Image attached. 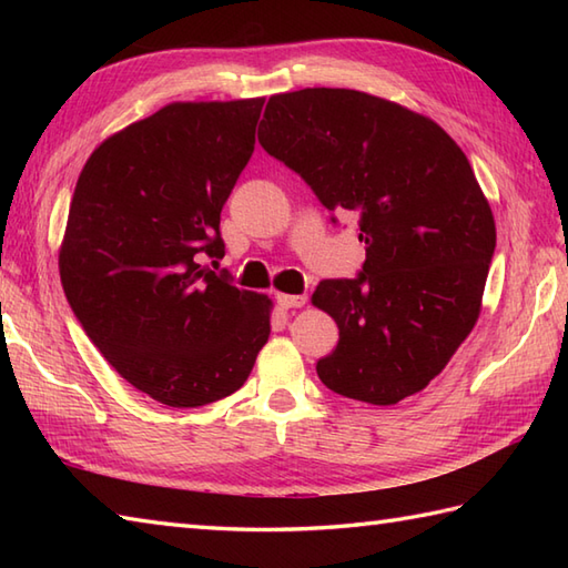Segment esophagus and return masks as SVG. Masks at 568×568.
I'll return each mask as SVG.
<instances>
[{
	"label": "esophagus",
	"mask_w": 568,
	"mask_h": 568,
	"mask_svg": "<svg viewBox=\"0 0 568 568\" xmlns=\"http://www.w3.org/2000/svg\"><path fill=\"white\" fill-rule=\"evenodd\" d=\"M275 303L283 310H293V307H303L307 303L305 295H287V293H275Z\"/></svg>",
	"instance_id": "34e87169"
}]
</instances>
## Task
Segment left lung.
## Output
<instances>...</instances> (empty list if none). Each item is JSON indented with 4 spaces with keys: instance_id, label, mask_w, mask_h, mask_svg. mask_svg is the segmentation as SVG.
Returning a JSON list of instances; mask_svg holds the SVG:
<instances>
[{
    "instance_id": "8db88e82",
    "label": "left lung",
    "mask_w": 568,
    "mask_h": 568,
    "mask_svg": "<svg viewBox=\"0 0 568 568\" xmlns=\"http://www.w3.org/2000/svg\"><path fill=\"white\" fill-rule=\"evenodd\" d=\"M258 141L324 207L356 212L366 244L364 271L312 295L339 327L320 381L368 405L427 388L478 322L496 251L466 153L429 116L344 88L273 94Z\"/></svg>"
}]
</instances>
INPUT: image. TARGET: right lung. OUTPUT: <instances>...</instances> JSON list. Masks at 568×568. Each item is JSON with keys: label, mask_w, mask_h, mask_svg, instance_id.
I'll use <instances>...</instances> for the list:
<instances>
[{"label": "right lung", "mask_w": 568, "mask_h": 568, "mask_svg": "<svg viewBox=\"0 0 568 568\" xmlns=\"http://www.w3.org/2000/svg\"><path fill=\"white\" fill-rule=\"evenodd\" d=\"M263 102L165 104L106 136L72 192L58 251L68 303L119 376L168 407L236 393L271 336L273 300L207 263L224 256L220 214Z\"/></svg>", "instance_id": "obj_1"}]
</instances>
